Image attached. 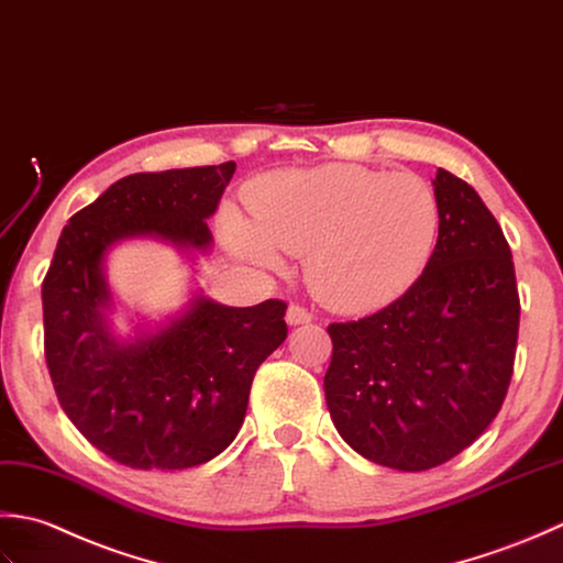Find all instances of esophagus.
Masks as SVG:
<instances>
[{"label":"esophagus","instance_id":"esophagus-1","mask_svg":"<svg viewBox=\"0 0 563 563\" xmlns=\"http://www.w3.org/2000/svg\"><path fill=\"white\" fill-rule=\"evenodd\" d=\"M311 320H313V316L308 313L303 306L291 303L289 308H286V323L289 325H306V323H311Z\"/></svg>","mask_w":563,"mask_h":563}]
</instances>
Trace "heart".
<instances>
[{
  "instance_id": "obj_1",
  "label": "heart",
  "mask_w": 563,
  "mask_h": 563,
  "mask_svg": "<svg viewBox=\"0 0 563 563\" xmlns=\"http://www.w3.org/2000/svg\"><path fill=\"white\" fill-rule=\"evenodd\" d=\"M252 221L225 213V243L260 269L303 257L318 301L372 311L420 279L438 247L442 206L428 179L362 165L286 169L247 189Z\"/></svg>"
}]
</instances>
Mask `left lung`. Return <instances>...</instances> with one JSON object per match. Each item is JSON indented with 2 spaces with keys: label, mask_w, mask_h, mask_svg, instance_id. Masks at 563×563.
<instances>
[{
  "label": "left lung",
  "mask_w": 563,
  "mask_h": 563,
  "mask_svg": "<svg viewBox=\"0 0 563 563\" xmlns=\"http://www.w3.org/2000/svg\"><path fill=\"white\" fill-rule=\"evenodd\" d=\"M442 231L426 272L369 318L332 323L325 404L354 452L426 472L498 416L512 376L520 296L508 240L474 187L432 179Z\"/></svg>",
  "instance_id": "1"
}]
</instances>
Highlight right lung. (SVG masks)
I'll use <instances>...</instances> for the list:
<instances>
[{"instance_id":"obj_1","label":"right lung","mask_w":563,"mask_h":563,"mask_svg":"<svg viewBox=\"0 0 563 563\" xmlns=\"http://www.w3.org/2000/svg\"><path fill=\"white\" fill-rule=\"evenodd\" d=\"M235 163L119 179L77 211L43 282L45 362L73 426L131 468L199 466L243 426L257 366L286 340V303L235 308L194 291L179 313L113 330L109 252L159 240L194 260L213 245L209 218Z\"/></svg>"}]
</instances>
